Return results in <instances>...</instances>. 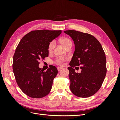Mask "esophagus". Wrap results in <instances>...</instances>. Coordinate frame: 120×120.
I'll return each instance as SVG.
<instances>
[{"instance_id": "esophagus-1", "label": "esophagus", "mask_w": 120, "mask_h": 120, "mask_svg": "<svg viewBox=\"0 0 120 120\" xmlns=\"http://www.w3.org/2000/svg\"><path fill=\"white\" fill-rule=\"evenodd\" d=\"M63 68H61V67H57V71H60L61 70H62Z\"/></svg>"}]
</instances>
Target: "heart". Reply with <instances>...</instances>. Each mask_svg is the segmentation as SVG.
Wrapping results in <instances>:
<instances>
[{
    "label": "heart",
    "instance_id": "obj_1",
    "mask_svg": "<svg viewBox=\"0 0 120 120\" xmlns=\"http://www.w3.org/2000/svg\"><path fill=\"white\" fill-rule=\"evenodd\" d=\"M60 41L61 43L64 45V46L67 49L70 47H72V43L70 39H69L67 38H63L60 39ZM55 46V42L54 41H52L49 43V44L48 46V50L49 52H52ZM68 57H57L54 60V63L58 66H63L64 64V63L67 60H68Z\"/></svg>",
    "mask_w": 120,
    "mask_h": 120
}]
</instances>
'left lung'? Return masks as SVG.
<instances>
[{
	"instance_id": "8db88e82",
	"label": "left lung",
	"mask_w": 120,
	"mask_h": 120,
	"mask_svg": "<svg viewBox=\"0 0 120 120\" xmlns=\"http://www.w3.org/2000/svg\"><path fill=\"white\" fill-rule=\"evenodd\" d=\"M74 41L75 50L70 61L68 77L72 94L87 98L96 94L102 85L107 73L106 58L101 43L92 35L74 30L64 31ZM82 70L75 73L74 67Z\"/></svg>"
}]
</instances>
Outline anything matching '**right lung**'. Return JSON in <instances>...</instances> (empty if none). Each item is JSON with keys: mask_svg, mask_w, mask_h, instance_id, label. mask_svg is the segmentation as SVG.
Instances as JSON below:
<instances>
[{"mask_svg": "<svg viewBox=\"0 0 120 120\" xmlns=\"http://www.w3.org/2000/svg\"><path fill=\"white\" fill-rule=\"evenodd\" d=\"M61 30H33L21 39L13 59L12 69L21 90L32 98H41L50 92L57 74L56 67L46 71L38 67L39 61L48 56L49 42L61 34Z\"/></svg>", "mask_w": 120, "mask_h": 120, "instance_id": "add662e5", "label": "right lung"}]
</instances>
